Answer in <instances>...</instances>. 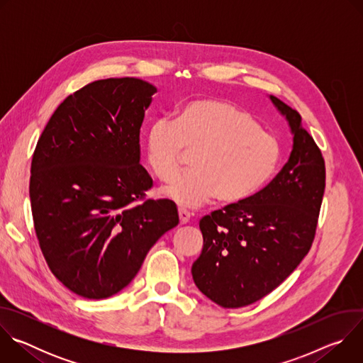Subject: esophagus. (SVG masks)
Segmentation results:
<instances>
[{"instance_id": "1", "label": "esophagus", "mask_w": 363, "mask_h": 363, "mask_svg": "<svg viewBox=\"0 0 363 363\" xmlns=\"http://www.w3.org/2000/svg\"><path fill=\"white\" fill-rule=\"evenodd\" d=\"M178 216H179V223H181V224H186V223H189L191 214H189L186 210L179 208V210H178Z\"/></svg>"}]
</instances>
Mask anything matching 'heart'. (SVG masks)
<instances>
[{
    "mask_svg": "<svg viewBox=\"0 0 363 363\" xmlns=\"http://www.w3.org/2000/svg\"><path fill=\"white\" fill-rule=\"evenodd\" d=\"M185 150L195 152L192 171L162 189L184 208H196L214 196L227 205L252 198L273 179L283 157L277 138L251 113L217 99L191 100L175 119L161 116L147 126L146 162L160 181L177 175Z\"/></svg>",
    "mask_w": 363,
    "mask_h": 363,
    "instance_id": "1",
    "label": "heart"
}]
</instances>
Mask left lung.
<instances>
[{
    "label": "left lung",
    "instance_id": "obj_1",
    "mask_svg": "<svg viewBox=\"0 0 363 363\" xmlns=\"http://www.w3.org/2000/svg\"><path fill=\"white\" fill-rule=\"evenodd\" d=\"M293 135L290 158L252 198L199 221L203 247L194 283L225 308L248 306L280 286L312 247L325 192V161L301 116L269 96Z\"/></svg>",
    "mask_w": 363,
    "mask_h": 363
}]
</instances>
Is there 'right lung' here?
<instances>
[{
  "instance_id": "add662e5",
  "label": "right lung",
  "mask_w": 363,
  "mask_h": 363,
  "mask_svg": "<svg viewBox=\"0 0 363 363\" xmlns=\"http://www.w3.org/2000/svg\"><path fill=\"white\" fill-rule=\"evenodd\" d=\"M153 93L135 77L93 82L65 99L37 142L35 234L51 273L82 297L125 289L152 245L179 223L169 199L135 203L152 186L139 133Z\"/></svg>"
}]
</instances>
